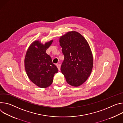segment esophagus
<instances>
[{
	"mask_svg": "<svg viewBox=\"0 0 123 123\" xmlns=\"http://www.w3.org/2000/svg\"><path fill=\"white\" fill-rule=\"evenodd\" d=\"M57 67H58V68L59 70L60 71V70H61V65H60V64H57Z\"/></svg>",
	"mask_w": 123,
	"mask_h": 123,
	"instance_id": "obj_1",
	"label": "esophagus"
}]
</instances>
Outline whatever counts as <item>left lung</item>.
<instances>
[{
	"label": "left lung",
	"instance_id": "obj_1",
	"mask_svg": "<svg viewBox=\"0 0 123 123\" xmlns=\"http://www.w3.org/2000/svg\"><path fill=\"white\" fill-rule=\"evenodd\" d=\"M59 42L64 56L61 72L68 84L79 86L87 80L92 70L93 59L90 46L85 38L76 31L62 36Z\"/></svg>",
	"mask_w": 123,
	"mask_h": 123
}]
</instances>
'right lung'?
Masks as SVG:
<instances>
[{"instance_id":"add662e5","label":"right lung","mask_w":123,"mask_h":123,"mask_svg":"<svg viewBox=\"0 0 123 123\" xmlns=\"http://www.w3.org/2000/svg\"><path fill=\"white\" fill-rule=\"evenodd\" d=\"M53 41L44 44L39 40L35 41L30 45L25 55L24 66L26 74L32 82L40 88L50 86L55 74L58 71L51 57L46 53Z\"/></svg>"}]
</instances>
